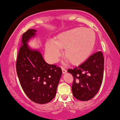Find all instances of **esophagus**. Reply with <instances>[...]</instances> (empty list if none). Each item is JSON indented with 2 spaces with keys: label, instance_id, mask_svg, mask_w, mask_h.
I'll return each instance as SVG.
<instances>
[{
  "label": "esophagus",
  "instance_id": "34e87169",
  "mask_svg": "<svg viewBox=\"0 0 120 120\" xmlns=\"http://www.w3.org/2000/svg\"><path fill=\"white\" fill-rule=\"evenodd\" d=\"M61 68H62V73H64H64H67V70H66V69H65V68L63 67H61Z\"/></svg>",
  "mask_w": 120,
  "mask_h": 120
}]
</instances>
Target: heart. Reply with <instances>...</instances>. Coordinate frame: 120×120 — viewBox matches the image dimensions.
<instances>
[{
  "label": "heart",
  "mask_w": 120,
  "mask_h": 120,
  "mask_svg": "<svg viewBox=\"0 0 120 120\" xmlns=\"http://www.w3.org/2000/svg\"><path fill=\"white\" fill-rule=\"evenodd\" d=\"M95 32L91 29L76 27L59 34L45 44V53L49 61L54 62L64 50L63 55L67 62L78 65L84 62L93 52L96 43Z\"/></svg>",
  "instance_id": "heart-1"
}]
</instances>
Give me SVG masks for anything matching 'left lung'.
I'll use <instances>...</instances> for the list:
<instances>
[{
    "label": "left lung",
    "instance_id": "obj_1",
    "mask_svg": "<svg viewBox=\"0 0 120 120\" xmlns=\"http://www.w3.org/2000/svg\"><path fill=\"white\" fill-rule=\"evenodd\" d=\"M104 58L101 52L93 54L81 65L68 72L73 77L72 92L74 97L88 101L98 93L103 78Z\"/></svg>",
    "mask_w": 120,
    "mask_h": 120
}]
</instances>
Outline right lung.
<instances>
[{
  "label": "right lung",
  "instance_id": "1",
  "mask_svg": "<svg viewBox=\"0 0 120 120\" xmlns=\"http://www.w3.org/2000/svg\"><path fill=\"white\" fill-rule=\"evenodd\" d=\"M37 30L29 29L22 35L18 53L16 70L21 86L32 101L39 104L50 101L55 97L62 70L45 62L39 51L29 48L27 43Z\"/></svg>",
  "mask_w": 120,
  "mask_h": 120
}]
</instances>
